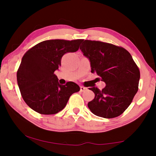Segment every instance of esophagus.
<instances>
[{"instance_id":"34e87169","label":"esophagus","mask_w":156,"mask_h":156,"mask_svg":"<svg viewBox=\"0 0 156 156\" xmlns=\"http://www.w3.org/2000/svg\"><path fill=\"white\" fill-rule=\"evenodd\" d=\"M87 89V88L84 87H83V86H81V87H80V91H82V92L86 91Z\"/></svg>"}]
</instances>
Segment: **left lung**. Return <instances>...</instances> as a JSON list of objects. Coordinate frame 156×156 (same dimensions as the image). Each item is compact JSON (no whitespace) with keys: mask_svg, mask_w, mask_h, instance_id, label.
<instances>
[{"mask_svg":"<svg viewBox=\"0 0 156 156\" xmlns=\"http://www.w3.org/2000/svg\"><path fill=\"white\" fill-rule=\"evenodd\" d=\"M80 49L90 62L91 73L106 86L102 90L89 88L95 94L88 107L94 115L115 118L131 103L138 89L139 69L129 51L122 47L100 41L85 40Z\"/></svg>","mask_w":156,"mask_h":156,"instance_id":"1","label":"left lung"}]
</instances>
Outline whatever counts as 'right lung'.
Segmentation results:
<instances>
[{"mask_svg": "<svg viewBox=\"0 0 156 156\" xmlns=\"http://www.w3.org/2000/svg\"><path fill=\"white\" fill-rule=\"evenodd\" d=\"M82 39L49 40L37 44L25 53L17 72L21 96L31 109L41 114H56L64 109L69 98L80 91L73 82L63 85L54 72L63 55L78 51Z\"/></svg>", "mask_w": 156, "mask_h": 156, "instance_id": "add662e5", "label": "right lung"}]
</instances>
